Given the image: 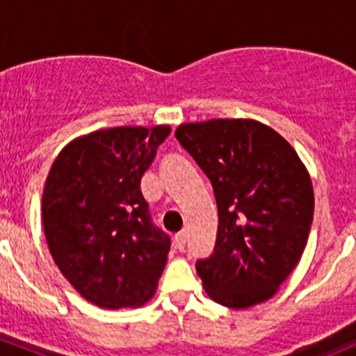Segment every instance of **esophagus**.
Here are the masks:
<instances>
[{"label": "esophagus", "mask_w": 356, "mask_h": 356, "mask_svg": "<svg viewBox=\"0 0 356 356\" xmlns=\"http://www.w3.org/2000/svg\"><path fill=\"white\" fill-rule=\"evenodd\" d=\"M186 241H188V236H186V232H179V234H175V238H174L175 250H179V251L184 250Z\"/></svg>", "instance_id": "34e87169"}]
</instances>
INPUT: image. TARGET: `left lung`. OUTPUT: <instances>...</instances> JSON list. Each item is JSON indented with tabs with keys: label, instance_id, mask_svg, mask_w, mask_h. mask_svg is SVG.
<instances>
[{
	"label": "left lung",
	"instance_id": "obj_1",
	"mask_svg": "<svg viewBox=\"0 0 356 356\" xmlns=\"http://www.w3.org/2000/svg\"><path fill=\"white\" fill-rule=\"evenodd\" d=\"M175 138L217 200L213 253L196 261L204 291L229 308L267 301L307 246L315 203L307 168L281 134L250 118L182 124Z\"/></svg>",
	"mask_w": 356,
	"mask_h": 356
}]
</instances>
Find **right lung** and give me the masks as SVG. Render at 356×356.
<instances>
[{"mask_svg": "<svg viewBox=\"0 0 356 356\" xmlns=\"http://www.w3.org/2000/svg\"><path fill=\"white\" fill-rule=\"evenodd\" d=\"M168 125L113 127L74 139L42 191L49 253L82 298L102 308L141 307L155 294L170 238L158 229L141 177Z\"/></svg>", "mask_w": 356, "mask_h": 356, "instance_id": "right-lung-1", "label": "right lung"}]
</instances>
